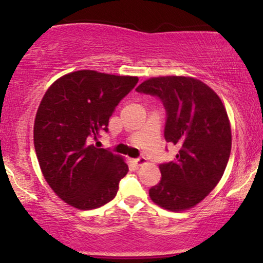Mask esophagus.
I'll return each mask as SVG.
<instances>
[{
    "label": "esophagus",
    "instance_id": "34e87169",
    "mask_svg": "<svg viewBox=\"0 0 263 263\" xmlns=\"http://www.w3.org/2000/svg\"><path fill=\"white\" fill-rule=\"evenodd\" d=\"M134 162H135V164L137 165V167H141V165H143L144 163L147 162V159L144 158V157H140V158H136V159H134Z\"/></svg>",
    "mask_w": 263,
    "mask_h": 263
}]
</instances>
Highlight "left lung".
Listing matches in <instances>:
<instances>
[{
    "label": "left lung",
    "mask_w": 263,
    "mask_h": 263,
    "mask_svg": "<svg viewBox=\"0 0 263 263\" xmlns=\"http://www.w3.org/2000/svg\"><path fill=\"white\" fill-rule=\"evenodd\" d=\"M156 95L167 110L164 137L177 146L174 162L159 165L162 178L149 189L165 210L194 208L216 186L231 152V126L219 95L192 77H156L137 86Z\"/></svg>",
    "instance_id": "left-lung-1"
}]
</instances>
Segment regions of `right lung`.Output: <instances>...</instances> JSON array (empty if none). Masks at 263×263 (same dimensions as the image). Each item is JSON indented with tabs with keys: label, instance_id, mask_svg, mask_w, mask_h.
<instances>
[{
	"label": "right lung",
	"instance_id": "obj_1",
	"mask_svg": "<svg viewBox=\"0 0 263 263\" xmlns=\"http://www.w3.org/2000/svg\"><path fill=\"white\" fill-rule=\"evenodd\" d=\"M137 81L129 75L78 70L45 91L33 127L35 155L44 179L70 206L91 210L116 197L127 164L90 142L107 132L115 107Z\"/></svg>",
	"mask_w": 263,
	"mask_h": 263
}]
</instances>
